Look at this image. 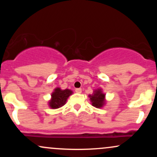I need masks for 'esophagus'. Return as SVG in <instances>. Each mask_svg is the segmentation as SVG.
<instances>
[{"mask_svg": "<svg viewBox=\"0 0 157 157\" xmlns=\"http://www.w3.org/2000/svg\"><path fill=\"white\" fill-rule=\"evenodd\" d=\"M75 91H76L77 93H81L82 92V89H81L80 88H78V89H75Z\"/></svg>", "mask_w": 157, "mask_h": 157, "instance_id": "obj_1", "label": "esophagus"}]
</instances>
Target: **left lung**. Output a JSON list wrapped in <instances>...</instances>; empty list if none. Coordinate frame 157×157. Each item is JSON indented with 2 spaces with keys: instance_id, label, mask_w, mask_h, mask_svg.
I'll use <instances>...</instances> for the list:
<instances>
[{
  "instance_id": "1",
  "label": "left lung",
  "mask_w": 157,
  "mask_h": 157,
  "mask_svg": "<svg viewBox=\"0 0 157 157\" xmlns=\"http://www.w3.org/2000/svg\"><path fill=\"white\" fill-rule=\"evenodd\" d=\"M90 100L92 102V105L96 108H101L105 104V94L100 89L94 91L92 95H89Z\"/></svg>"
}]
</instances>
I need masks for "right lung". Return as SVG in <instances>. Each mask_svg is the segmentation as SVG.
Wrapping results in <instances>:
<instances>
[{
	"label": "right lung",
	"mask_w": 157,
	"mask_h": 157,
	"mask_svg": "<svg viewBox=\"0 0 157 157\" xmlns=\"http://www.w3.org/2000/svg\"><path fill=\"white\" fill-rule=\"evenodd\" d=\"M72 94V91L69 89L61 90L60 88H57L55 91L52 94V100L49 102V106L52 109H55L62 107L65 105L68 97Z\"/></svg>",
	"instance_id": "1"
}]
</instances>
